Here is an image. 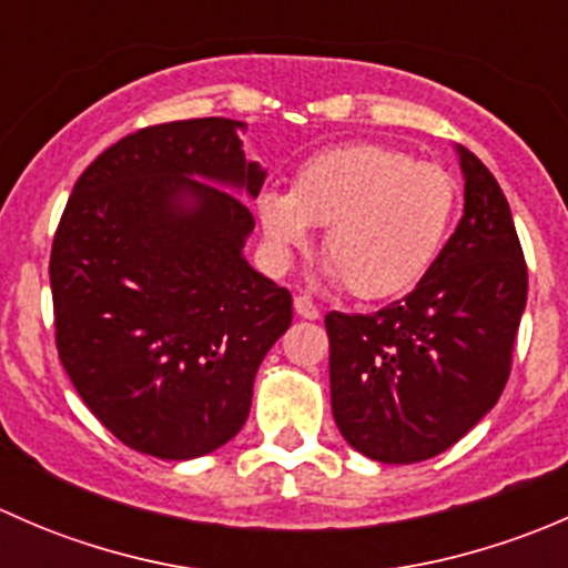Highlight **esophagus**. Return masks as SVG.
I'll use <instances>...</instances> for the list:
<instances>
[{"label": "esophagus", "mask_w": 568, "mask_h": 568, "mask_svg": "<svg viewBox=\"0 0 568 568\" xmlns=\"http://www.w3.org/2000/svg\"><path fill=\"white\" fill-rule=\"evenodd\" d=\"M294 311H296V316H302V318H307V321H316L321 316L318 305L311 300V296H296V300H294Z\"/></svg>", "instance_id": "1"}]
</instances>
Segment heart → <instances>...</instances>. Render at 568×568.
Masks as SVG:
<instances>
[{
	"mask_svg": "<svg viewBox=\"0 0 568 568\" xmlns=\"http://www.w3.org/2000/svg\"><path fill=\"white\" fill-rule=\"evenodd\" d=\"M454 175L400 148L348 142L313 153L291 192L266 189L255 209L274 266L326 227V274L359 300L409 291L445 247L456 214Z\"/></svg>",
	"mask_w": 568,
	"mask_h": 568,
	"instance_id": "b5f03b06",
	"label": "heart"
}]
</instances>
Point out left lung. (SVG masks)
Returning a JSON list of instances; mask_svg holds the SVG:
<instances>
[{
  "instance_id": "left-lung-1",
  "label": "left lung",
  "mask_w": 568,
  "mask_h": 568,
  "mask_svg": "<svg viewBox=\"0 0 568 568\" xmlns=\"http://www.w3.org/2000/svg\"><path fill=\"white\" fill-rule=\"evenodd\" d=\"M464 216L404 300L371 316L326 313L332 415L343 439L385 464L443 454L497 404L528 266L500 183L456 145Z\"/></svg>"
}]
</instances>
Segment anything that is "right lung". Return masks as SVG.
Returning a JSON list of instances; mask_svg holds the SVG:
<instances>
[{"mask_svg": "<svg viewBox=\"0 0 568 568\" xmlns=\"http://www.w3.org/2000/svg\"><path fill=\"white\" fill-rule=\"evenodd\" d=\"M244 129L197 118L123 136L79 175L51 244L62 368L120 443L156 459H197L242 432L294 316L244 257L242 197L266 178Z\"/></svg>", "mask_w": 568, "mask_h": 568, "instance_id": "add662e5", "label": "right lung"}]
</instances>
